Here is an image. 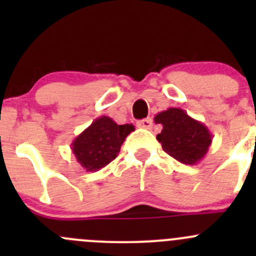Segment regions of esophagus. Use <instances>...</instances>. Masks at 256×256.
Instances as JSON below:
<instances>
[{
  "instance_id": "34e87169",
  "label": "esophagus",
  "mask_w": 256,
  "mask_h": 256,
  "mask_svg": "<svg viewBox=\"0 0 256 256\" xmlns=\"http://www.w3.org/2000/svg\"><path fill=\"white\" fill-rule=\"evenodd\" d=\"M138 128H146V130H151L152 126H154V122H152V118H144V120L138 121Z\"/></svg>"
}]
</instances>
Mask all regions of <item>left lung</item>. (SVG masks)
<instances>
[{"label":"left lung","mask_w":256,"mask_h":256,"mask_svg":"<svg viewBox=\"0 0 256 256\" xmlns=\"http://www.w3.org/2000/svg\"><path fill=\"white\" fill-rule=\"evenodd\" d=\"M162 131L157 140L170 156L183 164H197L207 154L212 144V134L207 126L194 120L180 108H170L154 116Z\"/></svg>","instance_id":"1"}]
</instances>
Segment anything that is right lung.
I'll list each match as a JSON object with an SVG mask.
<instances>
[{"mask_svg": "<svg viewBox=\"0 0 256 256\" xmlns=\"http://www.w3.org/2000/svg\"><path fill=\"white\" fill-rule=\"evenodd\" d=\"M134 130L132 124L118 125L109 116H100L74 138L72 151L86 172H96L118 157L121 144Z\"/></svg>", "mask_w": 256, "mask_h": 256, "instance_id": "right-lung-1", "label": "right lung"}]
</instances>
